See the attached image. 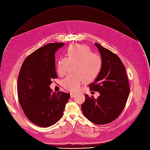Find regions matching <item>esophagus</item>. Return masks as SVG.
Segmentation results:
<instances>
[{"mask_svg": "<svg viewBox=\"0 0 150 150\" xmlns=\"http://www.w3.org/2000/svg\"><path fill=\"white\" fill-rule=\"evenodd\" d=\"M76 95V94L75 93H70V98H73L74 97H75V96Z\"/></svg>", "mask_w": 150, "mask_h": 150, "instance_id": "esophagus-1", "label": "esophagus"}]
</instances>
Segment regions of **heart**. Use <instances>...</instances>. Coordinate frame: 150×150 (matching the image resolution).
I'll list each match as a JSON object with an SVG mask.
<instances>
[{"label": "heart", "mask_w": 150, "mask_h": 150, "mask_svg": "<svg viewBox=\"0 0 150 150\" xmlns=\"http://www.w3.org/2000/svg\"><path fill=\"white\" fill-rule=\"evenodd\" d=\"M66 57H62L57 62V72L60 76L66 74L69 64H74V75L68 76L63 80L64 89L70 92H77L85 80H95L100 74L103 61L101 57L93 53L85 45H70L66 51Z\"/></svg>", "instance_id": "1"}]
</instances>
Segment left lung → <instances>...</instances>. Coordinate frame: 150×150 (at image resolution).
<instances>
[{"instance_id": "1", "label": "left lung", "mask_w": 150, "mask_h": 150, "mask_svg": "<svg viewBox=\"0 0 150 150\" xmlns=\"http://www.w3.org/2000/svg\"><path fill=\"white\" fill-rule=\"evenodd\" d=\"M103 61L99 76L89 86L98 91L96 99L86 94L81 105L84 115L91 122L103 125L117 119L122 111L128 98L130 88L126 69L120 58L111 51L95 43Z\"/></svg>"}]
</instances>
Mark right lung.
<instances>
[{
    "label": "right lung",
    "mask_w": 150,
    "mask_h": 150,
    "mask_svg": "<svg viewBox=\"0 0 150 150\" xmlns=\"http://www.w3.org/2000/svg\"><path fill=\"white\" fill-rule=\"evenodd\" d=\"M64 43L47 44L29 55L18 78L20 104L26 117L41 127H48L63 116L70 93L51 92V79L57 78L55 52Z\"/></svg>",
    "instance_id": "add662e5"
}]
</instances>
